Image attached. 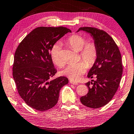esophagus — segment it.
Listing matches in <instances>:
<instances>
[{"instance_id": "esophagus-1", "label": "esophagus", "mask_w": 134, "mask_h": 134, "mask_svg": "<svg viewBox=\"0 0 134 134\" xmlns=\"http://www.w3.org/2000/svg\"><path fill=\"white\" fill-rule=\"evenodd\" d=\"M70 83H71V84H73V85H78V83L77 82H75V81H72V80H70Z\"/></svg>"}]
</instances>
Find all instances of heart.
Wrapping results in <instances>:
<instances>
[{"label": "heart", "instance_id": "1", "mask_svg": "<svg viewBox=\"0 0 134 134\" xmlns=\"http://www.w3.org/2000/svg\"><path fill=\"white\" fill-rule=\"evenodd\" d=\"M67 43L76 51L80 52V56L83 61L68 65L62 71V74L70 79L77 81L84 74L86 67H90L95 63L98 57V49L95 43H86V39L78 35H73L68 39ZM51 57L53 63L58 67L64 65L61 56V47L55 44L51 51ZM87 66H86V65Z\"/></svg>", "mask_w": 134, "mask_h": 134}]
</instances>
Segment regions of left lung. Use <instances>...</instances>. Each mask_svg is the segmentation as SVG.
Listing matches in <instances>:
<instances>
[{
	"mask_svg": "<svg viewBox=\"0 0 134 134\" xmlns=\"http://www.w3.org/2000/svg\"><path fill=\"white\" fill-rule=\"evenodd\" d=\"M93 38L98 49V57L89 71L88 77L96 78L85 85L88 92L80 98L83 105L97 109L106 105L111 100L120 85L122 74L121 56L119 49L110 36L105 31L93 27H81Z\"/></svg>",
	"mask_w": 134,
	"mask_h": 134,
	"instance_id": "8db88e82",
	"label": "left lung"
}]
</instances>
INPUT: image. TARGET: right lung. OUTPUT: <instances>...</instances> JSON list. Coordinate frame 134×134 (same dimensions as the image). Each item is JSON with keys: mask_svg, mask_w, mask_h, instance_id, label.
<instances>
[{"mask_svg": "<svg viewBox=\"0 0 134 134\" xmlns=\"http://www.w3.org/2000/svg\"><path fill=\"white\" fill-rule=\"evenodd\" d=\"M68 32L71 31L63 27L36 28L15 52L13 76L18 92L36 110H48L56 105L60 90L69 82L65 77L51 80L57 70L51 57L52 47Z\"/></svg>", "mask_w": 134, "mask_h": 134, "instance_id": "1", "label": "right lung"}]
</instances>
